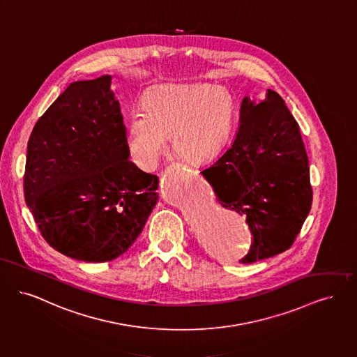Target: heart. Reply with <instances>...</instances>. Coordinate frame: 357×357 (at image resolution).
Segmentation results:
<instances>
[{
	"label": "heart",
	"mask_w": 357,
	"mask_h": 357,
	"mask_svg": "<svg viewBox=\"0 0 357 357\" xmlns=\"http://www.w3.org/2000/svg\"><path fill=\"white\" fill-rule=\"evenodd\" d=\"M142 107L128 121L126 150L144 172L157 167L169 137L175 151L195 163L219 157L231 139L235 105L222 87L158 86L146 93Z\"/></svg>",
	"instance_id": "1"
}]
</instances>
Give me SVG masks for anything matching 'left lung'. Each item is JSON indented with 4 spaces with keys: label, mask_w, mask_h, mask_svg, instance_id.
Here are the masks:
<instances>
[{
    "label": "left lung",
    "mask_w": 357,
    "mask_h": 357,
    "mask_svg": "<svg viewBox=\"0 0 357 357\" xmlns=\"http://www.w3.org/2000/svg\"><path fill=\"white\" fill-rule=\"evenodd\" d=\"M239 121L231 146L200 174L223 207L245 215L254 242L241 261L248 264L292 245L312 187L299 125L276 91L268 89L260 102L244 97Z\"/></svg>",
    "instance_id": "left-lung-1"
}]
</instances>
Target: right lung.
I'll return each instance as SVG.
<instances>
[{
  "label": "right lung",
  "mask_w": 357,
  "mask_h": 357,
  "mask_svg": "<svg viewBox=\"0 0 357 357\" xmlns=\"http://www.w3.org/2000/svg\"><path fill=\"white\" fill-rule=\"evenodd\" d=\"M110 85V75L70 84L28 142L24 192L43 239L89 263L125 254L159 198L158 176L128 160Z\"/></svg>",
  "instance_id": "obj_1"
}]
</instances>
